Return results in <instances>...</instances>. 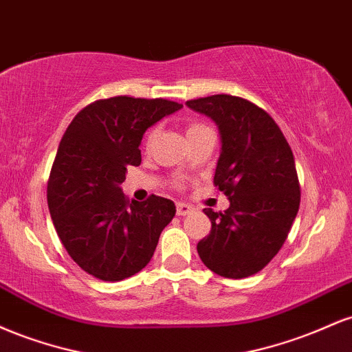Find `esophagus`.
I'll return each instance as SVG.
<instances>
[{"instance_id": "1", "label": "esophagus", "mask_w": 352, "mask_h": 352, "mask_svg": "<svg viewBox=\"0 0 352 352\" xmlns=\"http://www.w3.org/2000/svg\"><path fill=\"white\" fill-rule=\"evenodd\" d=\"M193 213V207L188 204H177V215L179 217H185V215H192Z\"/></svg>"}]
</instances>
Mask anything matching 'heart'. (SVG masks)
<instances>
[{
	"mask_svg": "<svg viewBox=\"0 0 352 352\" xmlns=\"http://www.w3.org/2000/svg\"><path fill=\"white\" fill-rule=\"evenodd\" d=\"M204 127H205V125H201V124H192V125H188L187 135H188V134H193V132L200 131V129H204ZM153 139H155V132H151V134H148V137H147V145H152Z\"/></svg>",
	"mask_w": 352,
	"mask_h": 352,
	"instance_id": "b5f03b06",
	"label": "heart"
}]
</instances>
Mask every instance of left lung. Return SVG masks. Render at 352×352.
Wrapping results in <instances>:
<instances>
[{
  "label": "left lung",
  "instance_id": "left-lung-1",
  "mask_svg": "<svg viewBox=\"0 0 352 352\" xmlns=\"http://www.w3.org/2000/svg\"><path fill=\"white\" fill-rule=\"evenodd\" d=\"M187 106L218 125L221 152L213 184L230 200L223 213L204 210L212 230L197 252L220 276H252L280 252L300 208L292 147L272 116L243 98L217 94Z\"/></svg>",
  "mask_w": 352,
  "mask_h": 352
}]
</instances>
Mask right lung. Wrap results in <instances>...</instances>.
Here are the masks:
<instances>
[{"mask_svg": "<svg viewBox=\"0 0 352 352\" xmlns=\"http://www.w3.org/2000/svg\"><path fill=\"white\" fill-rule=\"evenodd\" d=\"M179 109L167 99H100L84 107L60 139L47 207L66 252L99 280L120 281L145 268L175 217L172 200L129 201L120 184L127 167L140 165L145 131Z\"/></svg>", "mask_w": 352, "mask_h": 352, "instance_id": "obj_1", "label": "right lung"}]
</instances>
